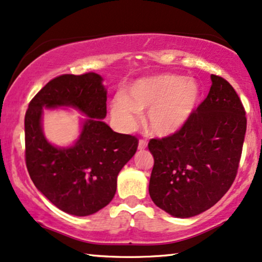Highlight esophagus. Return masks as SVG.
I'll return each instance as SVG.
<instances>
[{
    "label": "esophagus",
    "mask_w": 262,
    "mask_h": 262,
    "mask_svg": "<svg viewBox=\"0 0 262 262\" xmlns=\"http://www.w3.org/2000/svg\"><path fill=\"white\" fill-rule=\"evenodd\" d=\"M146 147H147V142H146V140H140V141H139L138 149H140V151H142V149H145Z\"/></svg>",
    "instance_id": "34e87169"
}]
</instances>
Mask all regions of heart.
<instances>
[{
  "label": "heart",
  "instance_id": "obj_1",
  "mask_svg": "<svg viewBox=\"0 0 262 262\" xmlns=\"http://www.w3.org/2000/svg\"><path fill=\"white\" fill-rule=\"evenodd\" d=\"M201 90L193 78L157 74L138 79L127 96L117 95L111 103V116L123 130H133L140 113L147 110L146 127L156 137L180 132L193 116L200 102Z\"/></svg>",
  "mask_w": 262,
  "mask_h": 262
}]
</instances>
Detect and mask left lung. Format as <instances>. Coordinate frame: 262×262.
<instances>
[{
	"mask_svg": "<svg viewBox=\"0 0 262 262\" xmlns=\"http://www.w3.org/2000/svg\"><path fill=\"white\" fill-rule=\"evenodd\" d=\"M211 81L206 99L180 132L148 142L155 158L149 196L176 218L194 217L217 204L238 169L245 107L225 79L212 74Z\"/></svg>",
	"mask_w": 262,
	"mask_h": 262,
	"instance_id": "8db88e82",
	"label": "left lung"
}]
</instances>
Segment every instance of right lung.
I'll return each instance as SVG.
<instances>
[{
	"mask_svg": "<svg viewBox=\"0 0 262 262\" xmlns=\"http://www.w3.org/2000/svg\"><path fill=\"white\" fill-rule=\"evenodd\" d=\"M73 107L86 116L74 144L52 145L42 132L43 108ZM106 116V89L97 73L64 74L49 81L25 115L26 166L34 186L66 213L85 217L113 200L117 176L138 148V139L114 132Z\"/></svg>",
	"mask_w": 262,
	"mask_h": 262,
	"instance_id": "obj_1",
	"label": "right lung"
}]
</instances>
